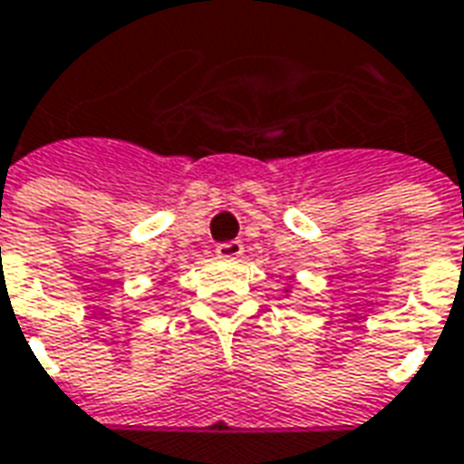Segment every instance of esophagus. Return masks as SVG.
Returning <instances> with one entry per match:
<instances>
[{
	"mask_svg": "<svg viewBox=\"0 0 464 464\" xmlns=\"http://www.w3.org/2000/svg\"><path fill=\"white\" fill-rule=\"evenodd\" d=\"M243 254L241 241H228V243H218L216 246V256L218 258H238Z\"/></svg>",
	"mask_w": 464,
	"mask_h": 464,
	"instance_id": "34e87169",
	"label": "esophagus"
}]
</instances>
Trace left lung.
<instances>
[{"instance_id":"obj_1","label":"left lung","mask_w":464,"mask_h":464,"mask_svg":"<svg viewBox=\"0 0 464 464\" xmlns=\"http://www.w3.org/2000/svg\"><path fill=\"white\" fill-rule=\"evenodd\" d=\"M286 291H288V288H286Z\"/></svg>"}]
</instances>
